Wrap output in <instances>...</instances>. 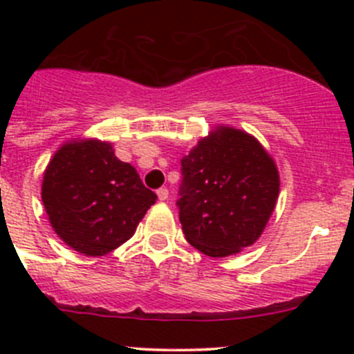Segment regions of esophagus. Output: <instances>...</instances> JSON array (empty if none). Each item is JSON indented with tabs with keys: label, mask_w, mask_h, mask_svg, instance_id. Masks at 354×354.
<instances>
[{
	"label": "esophagus",
	"mask_w": 354,
	"mask_h": 354,
	"mask_svg": "<svg viewBox=\"0 0 354 354\" xmlns=\"http://www.w3.org/2000/svg\"><path fill=\"white\" fill-rule=\"evenodd\" d=\"M157 197H159V200H167V197H169V190L167 188H159L157 190Z\"/></svg>",
	"instance_id": "1"
}]
</instances>
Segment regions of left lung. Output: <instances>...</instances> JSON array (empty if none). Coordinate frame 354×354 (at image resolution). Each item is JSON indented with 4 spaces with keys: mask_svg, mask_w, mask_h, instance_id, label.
Segmentation results:
<instances>
[{
    "mask_svg": "<svg viewBox=\"0 0 354 354\" xmlns=\"http://www.w3.org/2000/svg\"><path fill=\"white\" fill-rule=\"evenodd\" d=\"M180 223L187 241L221 259L255 243L276 209L279 171L253 135L216 127L181 159Z\"/></svg>",
    "mask_w": 354,
    "mask_h": 354,
    "instance_id": "obj_1",
    "label": "left lung"
}]
</instances>
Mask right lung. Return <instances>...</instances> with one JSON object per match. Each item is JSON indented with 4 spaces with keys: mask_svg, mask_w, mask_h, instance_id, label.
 <instances>
[{
    "mask_svg": "<svg viewBox=\"0 0 354 354\" xmlns=\"http://www.w3.org/2000/svg\"><path fill=\"white\" fill-rule=\"evenodd\" d=\"M41 197L55 233L75 252L102 257L133 236L156 194L113 144L75 138L55 152Z\"/></svg>",
    "mask_w": 354,
    "mask_h": 354,
    "instance_id": "obj_1",
    "label": "right lung"
}]
</instances>
